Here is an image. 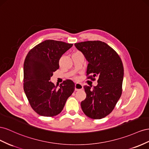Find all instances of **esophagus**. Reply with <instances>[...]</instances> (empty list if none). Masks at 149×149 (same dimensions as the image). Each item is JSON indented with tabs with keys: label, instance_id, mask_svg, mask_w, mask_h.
<instances>
[{
	"label": "esophagus",
	"instance_id": "obj_1",
	"mask_svg": "<svg viewBox=\"0 0 149 149\" xmlns=\"http://www.w3.org/2000/svg\"><path fill=\"white\" fill-rule=\"evenodd\" d=\"M83 88V86L81 84H79V83H77L75 84V91H79L82 90Z\"/></svg>",
	"mask_w": 149,
	"mask_h": 149
}]
</instances>
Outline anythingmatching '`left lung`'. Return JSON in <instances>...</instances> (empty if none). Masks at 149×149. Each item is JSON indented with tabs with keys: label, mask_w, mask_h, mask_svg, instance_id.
I'll list each match as a JSON object with an SVG mask.
<instances>
[{
	"label": "left lung",
	"mask_w": 149,
	"mask_h": 149,
	"mask_svg": "<svg viewBox=\"0 0 149 149\" xmlns=\"http://www.w3.org/2000/svg\"><path fill=\"white\" fill-rule=\"evenodd\" d=\"M88 63V79L98 78L97 86L84 87L87 96L82 101L84 113L93 119H100L111 113L122 92L124 67L118 54L112 47L99 40L75 44Z\"/></svg>",
	"instance_id": "8db88e82"
}]
</instances>
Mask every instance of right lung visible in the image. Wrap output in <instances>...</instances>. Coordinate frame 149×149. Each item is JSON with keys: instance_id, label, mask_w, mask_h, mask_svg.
<instances>
[{"instance_id": "obj_1", "label": "right lung", "mask_w": 149, "mask_h": 149, "mask_svg": "<svg viewBox=\"0 0 149 149\" xmlns=\"http://www.w3.org/2000/svg\"><path fill=\"white\" fill-rule=\"evenodd\" d=\"M73 44L46 40L32 49L24 63V90L31 107L40 116L53 117L60 113L75 89L71 80L58 88L50 81L59 68V60Z\"/></svg>"}]
</instances>
